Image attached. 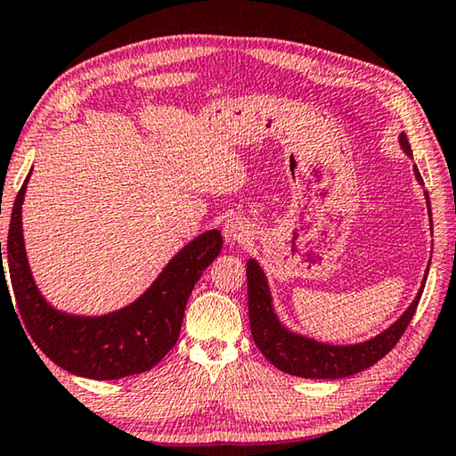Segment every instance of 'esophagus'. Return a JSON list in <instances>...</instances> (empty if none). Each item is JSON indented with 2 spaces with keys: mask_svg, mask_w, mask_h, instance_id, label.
Returning a JSON list of instances; mask_svg holds the SVG:
<instances>
[{
  "mask_svg": "<svg viewBox=\"0 0 456 456\" xmlns=\"http://www.w3.org/2000/svg\"><path fill=\"white\" fill-rule=\"evenodd\" d=\"M251 229L241 217H231L225 221L223 225V237H225L227 245H235V243H243L249 239Z\"/></svg>",
  "mask_w": 456,
  "mask_h": 456,
  "instance_id": "esophagus-1",
  "label": "esophagus"
}]
</instances>
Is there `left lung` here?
<instances>
[{
    "instance_id": "1",
    "label": "left lung",
    "mask_w": 456,
    "mask_h": 456,
    "mask_svg": "<svg viewBox=\"0 0 456 456\" xmlns=\"http://www.w3.org/2000/svg\"><path fill=\"white\" fill-rule=\"evenodd\" d=\"M400 146H403L408 157H412L411 144H408V138L404 133L400 134ZM414 175L416 181L424 184L416 167ZM427 203L430 211V200H427ZM427 275L428 269L427 273H424L422 285L419 293H416L414 302L408 305V310L400 315L388 330H384L382 334H378L376 338L362 344L331 346L315 342L312 338L293 334V331L281 326V322L277 320V315L273 312L272 291H269L264 269L259 267L256 259H249L247 261V297H249V323L253 342H256L261 354H264L275 368H280L281 372H288L291 376L334 380V378L358 374L362 370L374 366L378 360H382L386 354L395 348L398 339L403 338L404 330L408 328V323H411L416 312V307H419L424 283H427Z\"/></svg>"
}]
</instances>
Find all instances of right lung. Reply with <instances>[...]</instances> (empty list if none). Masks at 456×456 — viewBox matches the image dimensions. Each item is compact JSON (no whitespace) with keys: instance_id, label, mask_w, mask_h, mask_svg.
Masks as SVG:
<instances>
[{"instance_id":"right-lung-1","label":"right lung","mask_w":456,"mask_h":456,"mask_svg":"<svg viewBox=\"0 0 456 456\" xmlns=\"http://www.w3.org/2000/svg\"><path fill=\"white\" fill-rule=\"evenodd\" d=\"M26 183L13 203L5 264L10 269L20 320L29 338L53 364L92 380H117L146 372L159 364L179 339L184 307L192 288L219 256L223 247L219 231H207L184 245L134 304L98 318L66 314L45 302L29 272L21 233ZM0 264V289L4 288L5 293H10L4 272L2 241Z\"/></svg>"}]
</instances>
